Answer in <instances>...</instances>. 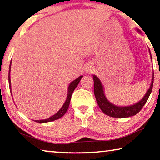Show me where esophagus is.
I'll return each instance as SVG.
<instances>
[{"mask_svg":"<svg viewBox=\"0 0 160 160\" xmlns=\"http://www.w3.org/2000/svg\"><path fill=\"white\" fill-rule=\"evenodd\" d=\"M86 70H87V72H92V68L91 67H88V68H87Z\"/></svg>","mask_w":160,"mask_h":160,"instance_id":"esophagus-1","label":"esophagus"}]
</instances>
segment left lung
<instances>
[{
	"label": "left lung",
	"mask_w": 160,
	"mask_h": 160,
	"mask_svg": "<svg viewBox=\"0 0 160 160\" xmlns=\"http://www.w3.org/2000/svg\"><path fill=\"white\" fill-rule=\"evenodd\" d=\"M138 32L141 34L142 32L140 29H137ZM150 52V58L152 59L150 50L149 49ZM93 80H94V96L97 100V104L101 110L104 112L105 114L111 117L114 118H126L132 116L137 114L140 110L142 109L143 106L147 102L148 99L150 97L152 90L153 82H154V72H152V82L150 84V88L148 89L147 92L145 93L142 99L138 102L135 104L131 105V106L127 107H119L116 106L115 104H113L111 103L109 100L107 99L106 96L104 94V87L101 81L99 79V78L96 75H93Z\"/></svg>",
	"instance_id": "1"
}]
</instances>
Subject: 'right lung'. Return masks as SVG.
<instances>
[{
    "mask_svg": "<svg viewBox=\"0 0 160 160\" xmlns=\"http://www.w3.org/2000/svg\"><path fill=\"white\" fill-rule=\"evenodd\" d=\"M11 63H12V61H10V67H9V73H8V80H9V88H10V92H11V95H12V91H11V82H10V68H11ZM83 76L82 75H81V76L78 77L77 79H75V80L72 81L70 83V85L68 86V94H67V98L66 102L63 104V106L60 109H59L58 112L55 113V114L53 115L52 116H51L48 118L47 119H43V120H35L34 121H36L37 123H47V122H51V121H55L56 119H58L61 118L62 116H63L66 112H67L68 109V107H69V104H70V99H71V96H72V94L73 92V91L75 90V89L76 88V87L78 86V84H79L80 81L81 80V78H82Z\"/></svg>",
    "mask_w": 160,
    "mask_h": 160,
    "instance_id": "1",
    "label": "right lung"
}]
</instances>
